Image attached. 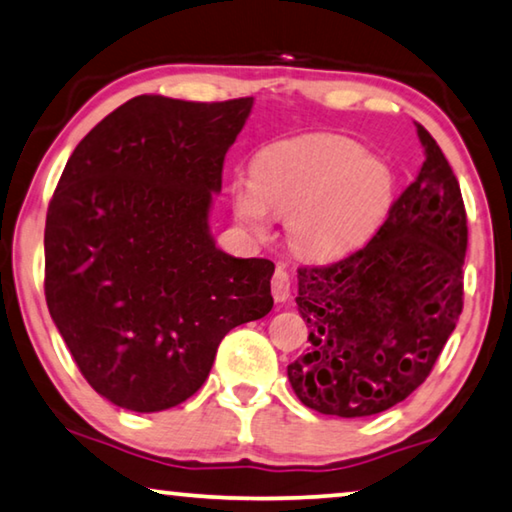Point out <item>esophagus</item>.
<instances>
[{
  "label": "esophagus",
  "instance_id": "1",
  "mask_svg": "<svg viewBox=\"0 0 512 512\" xmlns=\"http://www.w3.org/2000/svg\"><path fill=\"white\" fill-rule=\"evenodd\" d=\"M272 297L274 302H286L290 297V277L286 270H281V267L272 277Z\"/></svg>",
  "mask_w": 512,
  "mask_h": 512
}]
</instances>
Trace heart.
<instances>
[{"label":"heart","instance_id":"obj_1","mask_svg":"<svg viewBox=\"0 0 512 512\" xmlns=\"http://www.w3.org/2000/svg\"><path fill=\"white\" fill-rule=\"evenodd\" d=\"M393 203V176L355 139L309 132L267 144L251 180L231 185V206L251 233L267 231V212L288 217V242L309 261H338L373 238Z\"/></svg>","mask_w":512,"mask_h":512}]
</instances>
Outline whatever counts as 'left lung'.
<instances>
[{
	"instance_id": "1",
	"label": "left lung",
	"mask_w": 512,
	"mask_h": 512,
	"mask_svg": "<svg viewBox=\"0 0 512 512\" xmlns=\"http://www.w3.org/2000/svg\"><path fill=\"white\" fill-rule=\"evenodd\" d=\"M419 176L355 254L297 270L309 348L288 366L290 387L320 414L357 419L421 387L462 313L467 212L451 164L416 123Z\"/></svg>"
}]
</instances>
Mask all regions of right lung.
I'll list each match as a JSON object with an SVG mask.
<instances>
[{
	"label": "right lung",
	"instance_id": "1",
	"mask_svg": "<svg viewBox=\"0 0 512 512\" xmlns=\"http://www.w3.org/2000/svg\"><path fill=\"white\" fill-rule=\"evenodd\" d=\"M254 98L137 96L70 155L45 219V300L86 382L162 412L206 382L222 338L270 313L267 258L208 229L226 151Z\"/></svg>",
	"mask_w": 512,
	"mask_h": 512
}]
</instances>
